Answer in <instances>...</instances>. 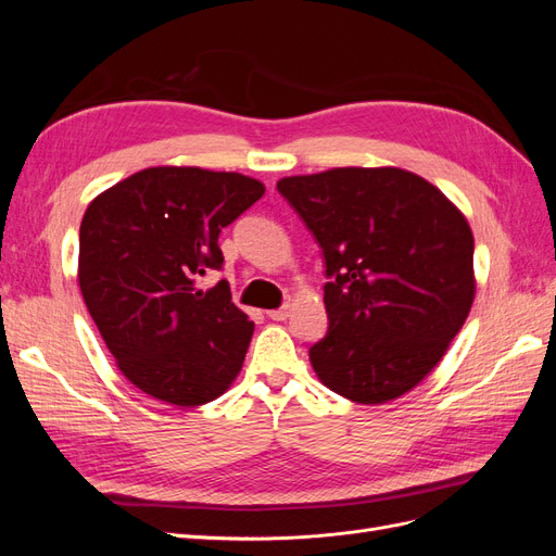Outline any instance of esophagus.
Segmentation results:
<instances>
[{
	"instance_id": "1",
	"label": "esophagus",
	"mask_w": 556,
	"mask_h": 556,
	"mask_svg": "<svg viewBox=\"0 0 556 556\" xmlns=\"http://www.w3.org/2000/svg\"><path fill=\"white\" fill-rule=\"evenodd\" d=\"M271 319H276V323H282V319L290 317V306H282V308H276V311H268L266 313Z\"/></svg>"
}]
</instances>
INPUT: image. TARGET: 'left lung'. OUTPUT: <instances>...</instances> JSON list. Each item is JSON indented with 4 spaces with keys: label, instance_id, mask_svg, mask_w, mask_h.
<instances>
[{
    "label": "left lung",
    "instance_id": "obj_1",
    "mask_svg": "<svg viewBox=\"0 0 556 556\" xmlns=\"http://www.w3.org/2000/svg\"><path fill=\"white\" fill-rule=\"evenodd\" d=\"M276 188L325 255L329 329L308 350L319 382L366 406L410 392L473 306L464 213L396 166H341L280 178Z\"/></svg>",
    "mask_w": 556,
    "mask_h": 556
}]
</instances>
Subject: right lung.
<instances>
[{"label":"right lung","instance_id":"add662e5","mask_svg":"<svg viewBox=\"0 0 556 556\" xmlns=\"http://www.w3.org/2000/svg\"><path fill=\"white\" fill-rule=\"evenodd\" d=\"M264 194L237 172L150 166L90 201L80 223L78 285L123 376L157 401L194 408L239 376L255 325L231 304L217 245Z\"/></svg>","mask_w":556,"mask_h":556}]
</instances>
